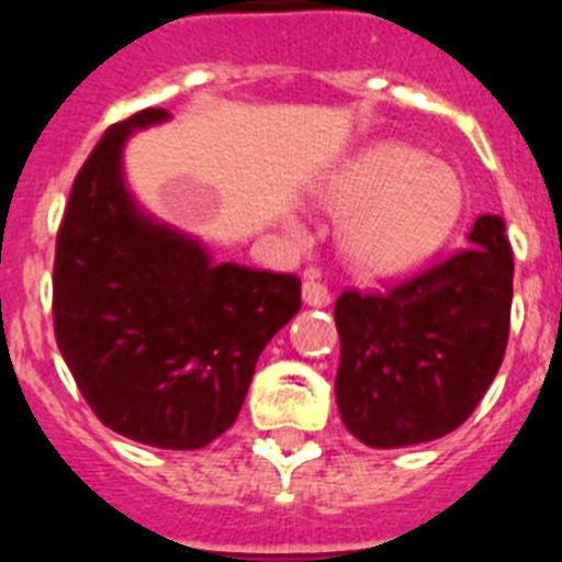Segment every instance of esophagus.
<instances>
[{
    "label": "esophagus",
    "mask_w": 562,
    "mask_h": 562,
    "mask_svg": "<svg viewBox=\"0 0 562 562\" xmlns=\"http://www.w3.org/2000/svg\"><path fill=\"white\" fill-rule=\"evenodd\" d=\"M302 300L311 308H325V305H330L328 285H322L316 277H305V282H302Z\"/></svg>",
    "instance_id": "obj_1"
}]
</instances>
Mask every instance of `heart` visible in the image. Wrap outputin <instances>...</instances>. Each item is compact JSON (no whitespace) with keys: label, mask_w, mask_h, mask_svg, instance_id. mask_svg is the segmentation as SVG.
Segmentation results:
<instances>
[{"label":"heart","mask_w":562,"mask_h":562,"mask_svg":"<svg viewBox=\"0 0 562 562\" xmlns=\"http://www.w3.org/2000/svg\"><path fill=\"white\" fill-rule=\"evenodd\" d=\"M325 206L345 214L339 248L364 274L393 277L436 257L467 212V183L452 166L398 140L356 149L322 180Z\"/></svg>","instance_id":"1"}]
</instances>
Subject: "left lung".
<instances>
[{
	"label": "left lung",
	"instance_id": "left-lung-1",
	"mask_svg": "<svg viewBox=\"0 0 562 562\" xmlns=\"http://www.w3.org/2000/svg\"><path fill=\"white\" fill-rule=\"evenodd\" d=\"M467 240L470 248L387 294L336 300V404L368 447L396 450L452 432L504 362L515 271L504 217H477Z\"/></svg>",
	"mask_w": 562,
	"mask_h": 562
}]
</instances>
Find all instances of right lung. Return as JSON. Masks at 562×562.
Segmentation results:
<instances>
[{"mask_svg":"<svg viewBox=\"0 0 562 562\" xmlns=\"http://www.w3.org/2000/svg\"><path fill=\"white\" fill-rule=\"evenodd\" d=\"M169 119L149 106L112 124L76 175L56 237L53 325L101 424L158 450H200L237 422L262 348L302 294L291 274L214 262L135 200L126 140Z\"/></svg>","mask_w":562,"mask_h":562,"instance_id":"1","label":"right lung"}]
</instances>
